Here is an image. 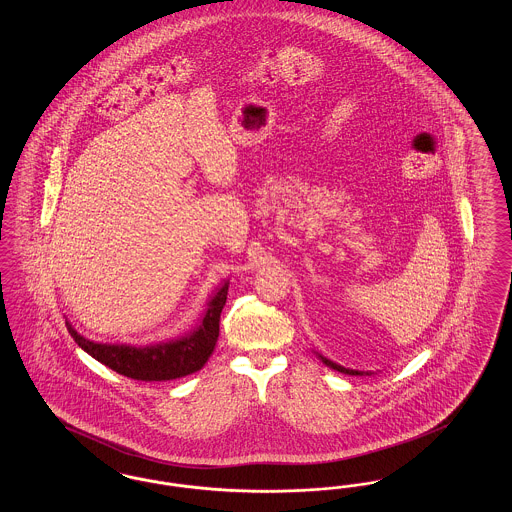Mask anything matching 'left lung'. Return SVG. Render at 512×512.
<instances>
[{
    "mask_svg": "<svg viewBox=\"0 0 512 512\" xmlns=\"http://www.w3.org/2000/svg\"><path fill=\"white\" fill-rule=\"evenodd\" d=\"M318 357L322 359V363L326 366H330V368H334V370H338V372H343V374H351V376H363V374H370L368 370L363 372V370H353V368H345V366L338 365V363H334V361H330V359H326V357H322L320 353H318Z\"/></svg>",
    "mask_w": 512,
    "mask_h": 512,
    "instance_id": "obj_1",
    "label": "left lung"
}]
</instances>
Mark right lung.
Masks as SVG:
<instances>
[{
  "instance_id": "right-lung-1",
  "label": "right lung",
  "mask_w": 512,
  "mask_h": 512,
  "mask_svg": "<svg viewBox=\"0 0 512 512\" xmlns=\"http://www.w3.org/2000/svg\"><path fill=\"white\" fill-rule=\"evenodd\" d=\"M226 295L228 282H224L219 292L213 295L207 305L205 317L194 332L190 336L167 343L134 347L122 343L94 341L82 336L69 320L67 330L86 353H90L99 363L109 366L122 376L144 382H165L197 372L207 363L219 340L220 313L226 303Z\"/></svg>"
}]
</instances>
